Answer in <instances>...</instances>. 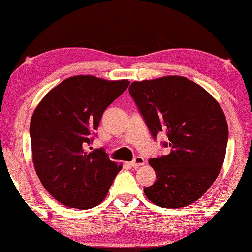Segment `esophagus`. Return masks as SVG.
Returning <instances> with one entry per match:
<instances>
[{
	"instance_id": "obj_1",
	"label": "esophagus",
	"mask_w": 252,
	"mask_h": 252,
	"mask_svg": "<svg viewBox=\"0 0 252 252\" xmlns=\"http://www.w3.org/2000/svg\"><path fill=\"white\" fill-rule=\"evenodd\" d=\"M130 164L132 167H139V165L144 164V158L142 157H135L133 160L130 162Z\"/></svg>"
}]
</instances>
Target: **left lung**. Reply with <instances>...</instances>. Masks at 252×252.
Wrapping results in <instances>:
<instances>
[{
    "label": "left lung",
    "mask_w": 252,
    "mask_h": 252,
    "mask_svg": "<svg viewBox=\"0 0 252 252\" xmlns=\"http://www.w3.org/2000/svg\"><path fill=\"white\" fill-rule=\"evenodd\" d=\"M129 92L153 139L164 132L170 153L149 160L157 180L144 188L152 203L181 208L197 201L218 177L228 125L218 102L187 78L168 75L132 82Z\"/></svg>",
    "instance_id": "8db88e82"
}]
</instances>
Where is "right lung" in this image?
<instances>
[{"instance_id":"obj_1","label":"right lung","mask_w":252,"mask_h":252,"mask_svg":"<svg viewBox=\"0 0 252 252\" xmlns=\"http://www.w3.org/2000/svg\"><path fill=\"white\" fill-rule=\"evenodd\" d=\"M127 80L108 81L75 75L53 88L36 106L30 125L32 158L46 191L66 207L100 204L122 164L103 149L85 150L93 141L104 110L129 87Z\"/></svg>"}]
</instances>
